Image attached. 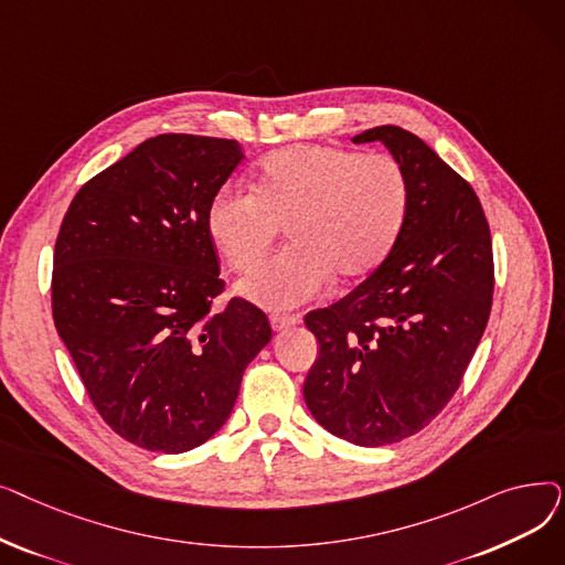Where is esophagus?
Instances as JSON below:
<instances>
[{
  "mask_svg": "<svg viewBox=\"0 0 565 565\" xmlns=\"http://www.w3.org/2000/svg\"><path fill=\"white\" fill-rule=\"evenodd\" d=\"M270 322H273V330H275V332H284V330L292 328V324H298V322H300V316H281V313H275V316L270 318Z\"/></svg>",
  "mask_w": 565,
  "mask_h": 565,
  "instance_id": "34e87169",
  "label": "esophagus"
}]
</instances>
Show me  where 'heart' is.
Returning a JSON list of instances; mask_svg holds the SVG:
<instances>
[{"label":"heart","instance_id":"obj_1","mask_svg":"<svg viewBox=\"0 0 565 565\" xmlns=\"http://www.w3.org/2000/svg\"><path fill=\"white\" fill-rule=\"evenodd\" d=\"M409 178L390 153L298 143L260 160L252 190L222 188L207 233L231 270L249 275L286 226L290 247L243 284L267 309L302 307L332 277L358 281L390 258L409 213Z\"/></svg>","mask_w":565,"mask_h":565}]
</instances>
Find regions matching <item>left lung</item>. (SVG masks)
Here are the masks:
<instances>
[{
	"label": "left lung",
	"mask_w": 565,
	"mask_h": 565,
	"mask_svg": "<svg viewBox=\"0 0 565 565\" xmlns=\"http://www.w3.org/2000/svg\"><path fill=\"white\" fill-rule=\"evenodd\" d=\"M382 141L409 178V213L390 258L343 300L309 311L320 354L305 380L316 422L360 447L426 428L458 392L492 309L494 260L473 188L398 126Z\"/></svg>",
	"instance_id": "obj_1"
}]
</instances>
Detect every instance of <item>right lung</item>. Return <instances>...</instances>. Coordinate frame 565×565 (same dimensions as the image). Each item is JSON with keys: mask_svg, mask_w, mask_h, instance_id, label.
Returning <instances> with one entry per match:
<instances>
[{"mask_svg": "<svg viewBox=\"0 0 565 565\" xmlns=\"http://www.w3.org/2000/svg\"><path fill=\"white\" fill-rule=\"evenodd\" d=\"M243 158L235 139H146L79 188L56 235V332L103 422L146 451L213 437L273 339L243 298L213 311L224 279L207 205Z\"/></svg>", "mask_w": 565, "mask_h": 565, "instance_id": "right-lung-1", "label": "right lung"}]
</instances>
